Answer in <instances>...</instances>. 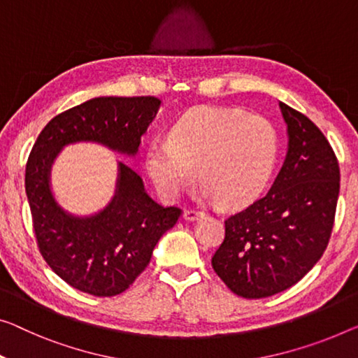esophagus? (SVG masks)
Wrapping results in <instances>:
<instances>
[{
	"instance_id": "obj_1",
	"label": "esophagus",
	"mask_w": 358,
	"mask_h": 358,
	"mask_svg": "<svg viewBox=\"0 0 358 358\" xmlns=\"http://www.w3.org/2000/svg\"><path fill=\"white\" fill-rule=\"evenodd\" d=\"M204 215H206V212L196 210V209H188V210H185V213H183L185 220H188V222L197 220V218H201V217H204Z\"/></svg>"
}]
</instances>
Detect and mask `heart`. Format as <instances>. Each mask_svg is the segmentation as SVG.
<instances>
[{
  "label": "heart",
  "instance_id": "b5f03b06",
  "mask_svg": "<svg viewBox=\"0 0 358 358\" xmlns=\"http://www.w3.org/2000/svg\"><path fill=\"white\" fill-rule=\"evenodd\" d=\"M280 157V133L268 117L204 106L189 110L154 141L146 165L154 186L175 201L206 181L202 196L239 207L264 193Z\"/></svg>",
  "mask_w": 358,
  "mask_h": 358
}]
</instances>
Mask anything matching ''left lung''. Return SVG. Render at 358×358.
Instances as JSON below:
<instances>
[{
    "label": "left lung",
    "mask_w": 358,
    "mask_h": 358,
    "mask_svg": "<svg viewBox=\"0 0 358 358\" xmlns=\"http://www.w3.org/2000/svg\"><path fill=\"white\" fill-rule=\"evenodd\" d=\"M289 148L270 191L225 220L212 266L234 294L262 299L294 286L331 238L339 164L322 130L280 103Z\"/></svg>",
    "instance_id": "1"
}]
</instances>
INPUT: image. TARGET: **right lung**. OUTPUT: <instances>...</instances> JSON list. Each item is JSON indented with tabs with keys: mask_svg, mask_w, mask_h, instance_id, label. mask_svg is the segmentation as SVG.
Returning a JSON list of instances; mask_svg holds the SVG:
<instances>
[{
	"mask_svg": "<svg viewBox=\"0 0 358 358\" xmlns=\"http://www.w3.org/2000/svg\"><path fill=\"white\" fill-rule=\"evenodd\" d=\"M159 106L154 96L90 99L52 117L31 148L25 193L36 244L52 271L78 291L110 297L128 289L181 209L154 202L140 175L120 162L110 204L88 218L69 215L51 194V164L62 146L76 141H98L133 156Z\"/></svg>",
	"mask_w": 358,
	"mask_h": 358,
	"instance_id": "obj_1",
	"label": "right lung"
}]
</instances>
